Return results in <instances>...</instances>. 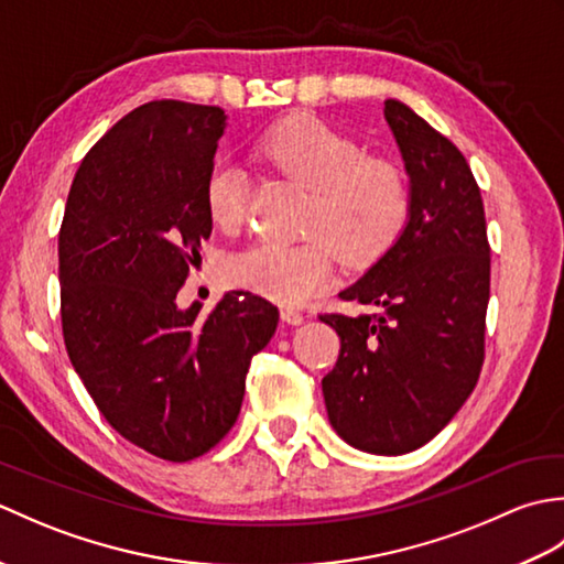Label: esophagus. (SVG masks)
Returning a JSON list of instances; mask_svg holds the SVG:
<instances>
[{
    "label": "esophagus",
    "mask_w": 564,
    "mask_h": 564,
    "mask_svg": "<svg viewBox=\"0 0 564 564\" xmlns=\"http://www.w3.org/2000/svg\"><path fill=\"white\" fill-rule=\"evenodd\" d=\"M281 319L289 322V325H303L305 315L301 313V310H295V307H281Z\"/></svg>",
    "instance_id": "obj_1"
}]
</instances>
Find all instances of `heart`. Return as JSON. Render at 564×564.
I'll return each instance as SVG.
<instances>
[{
  "label": "heart",
  "mask_w": 564,
  "mask_h": 564,
  "mask_svg": "<svg viewBox=\"0 0 564 564\" xmlns=\"http://www.w3.org/2000/svg\"><path fill=\"white\" fill-rule=\"evenodd\" d=\"M259 154L293 182L313 191L301 245L254 242L227 263L239 289L283 305L305 303L327 289L334 254L346 267H368L400 237L410 213V186L398 164L366 158L356 140L313 116H295L259 140ZM249 178L235 162L210 166L203 200L220 230L242 220Z\"/></svg>",
  "instance_id": "b5f03b06"
}]
</instances>
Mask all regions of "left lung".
<instances>
[{
    "label": "left lung",
    "mask_w": 564,
    "mask_h": 564,
    "mask_svg": "<svg viewBox=\"0 0 564 564\" xmlns=\"http://www.w3.org/2000/svg\"><path fill=\"white\" fill-rule=\"evenodd\" d=\"M382 111L410 176V213L398 242L339 293L378 313L319 315L341 339L322 394L349 446L402 455L434 438L480 378L489 242L460 150L398 99Z\"/></svg>",
    "instance_id": "obj_1"
}]
</instances>
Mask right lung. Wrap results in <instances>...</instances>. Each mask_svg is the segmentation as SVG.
<instances>
[{"instance_id": "add662e5", "label": "right lung", "mask_w": 564, "mask_h": 564, "mask_svg": "<svg viewBox=\"0 0 564 564\" xmlns=\"http://www.w3.org/2000/svg\"><path fill=\"white\" fill-rule=\"evenodd\" d=\"M227 116L150 101L123 116L72 182L59 227V315L69 361L126 441L184 463L237 422L251 356L279 310L230 291L210 313L176 307L213 230L203 184Z\"/></svg>"}]
</instances>
